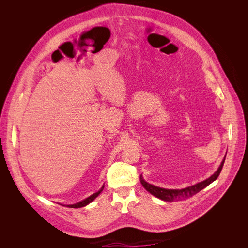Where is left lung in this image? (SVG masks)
<instances>
[{
  "mask_svg": "<svg viewBox=\"0 0 248 248\" xmlns=\"http://www.w3.org/2000/svg\"><path fill=\"white\" fill-rule=\"evenodd\" d=\"M224 161H225V157H224L223 161L221 162L220 166L218 167L217 171L213 175H211L209 178H207L206 180H204L202 182H199V183H197V184H195L193 186H189V187L184 188V189H165V188L157 187V186L152 185V184L148 183V182H146L141 175L140 177V180L141 185L144 186V188L148 192H150L152 195H154L155 197H157V198H159L163 201L174 202V201L185 200L187 198L192 197L193 195L197 194L198 192H200L201 190L206 188L208 185H210L212 182H214L218 178L221 170H222Z\"/></svg>",
  "mask_w": 248,
  "mask_h": 248,
  "instance_id": "obj_1",
  "label": "left lung"
}]
</instances>
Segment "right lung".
I'll use <instances>...</instances> for the list:
<instances>
[{"label": "right lung", "mask_w": 248, "mask_h": 248, "mask_svg": "<svg viewBox=\"0 0 248 248\" xmlns=\"http://www.w3.org/2000/svg\"><path fill=\"white\" fill-rule=\"evenodd\" d=\"M103 188H104V184L102 185V187L96 192V193H93V195H90L89 197H87V198H85L84 200H82V201H80V202H77V203H75V204H71V205H66V207H69V208H81V207H84V206H86V205H88L89 203H91L93 202L98 195L102 192V190H103ZM60 205H62V204H60ZM62 206H65V205H62Z\"/></svg>", "instance_id": "add662e5"}]
</instances>
